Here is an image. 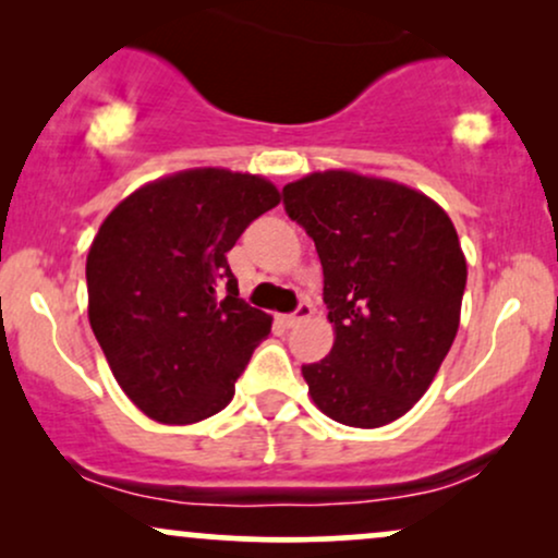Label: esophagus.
Returning a JSON list of instances; mask_svg holds the SVG:
<instances>
[{
    "label": "esophagus",
    "mask_w": 558,
    "mask_h": 558,
    "mask_svg": "<svg viewBox=\"0 0 558 558\" xmlns=\"http://www.w3.org/2000/svg\"><path fill=\"white\" fill-rule=\"evenodd\" d=\"M310 317H312V304H310V301H301L293 315L283 317V325H286V328H296V325H301L304 319H310Z\"/></svg>",
    "instance_id": "obj_1"
}]
</instances>
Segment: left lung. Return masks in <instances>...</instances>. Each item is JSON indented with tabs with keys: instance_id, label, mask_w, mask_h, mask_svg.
Instances as JSON below:
<instances>
[{
	"instance_id": "obj_1",
	"label": "left lung",
	"mask_w": 558,
	"mask_h": 558,
	"mask_svg": "<svg viewBox=\"0 0 558 558\" xmlns=\"http://www.w3.org/2000/svg\"><path fill=\"white\" fill-rule=\"evenodd\" d=\"M323 262L330 354L304 364L312 401L349 427L403 417L430 388L459 330L466 262L453 222L403 183L349 170L283 189Z\"/></svg>"
}]
</instances>
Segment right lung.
<instances>
[{"mask_svg": "<svg viewBox=\"0 0 558 558\" xmlns=\"http://www.w3.org/2000/svg\"><path fill=\"white\" fill-rule=\"evenodd\" d=\"M270 181L196 168L141 185L88 248V323L146 417L191 425L226 409L272 317L239 299L226 254L278 207Z\"/></svg>", "mask_w": 558, "mask_h": 558, "instance_id": "add662e5", "label": "right lung"}]
</instances>
